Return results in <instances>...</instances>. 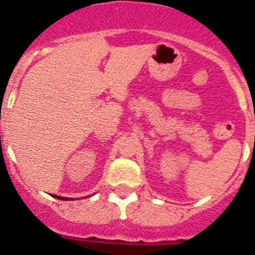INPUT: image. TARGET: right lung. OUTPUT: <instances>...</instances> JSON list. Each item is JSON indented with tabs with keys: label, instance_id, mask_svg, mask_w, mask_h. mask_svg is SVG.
<instances>
[{
	"label": "right lung",
	"instance_id": "right-lung-1",
	"mask_svg": "<svg viewBox=\"0 0 255 255\" xmlns=\"http://www.w3.org/2000/svg\"><path fill=\"white\" fill-rule=\"evenodd\" d=\"M54 197L59 198V200H65V201H67V200H71V198H69V197H61V196H55V194H54Z\"/></svg>",
	"mask_w": 255,
	"mask_h": 255
}]
</instances>
